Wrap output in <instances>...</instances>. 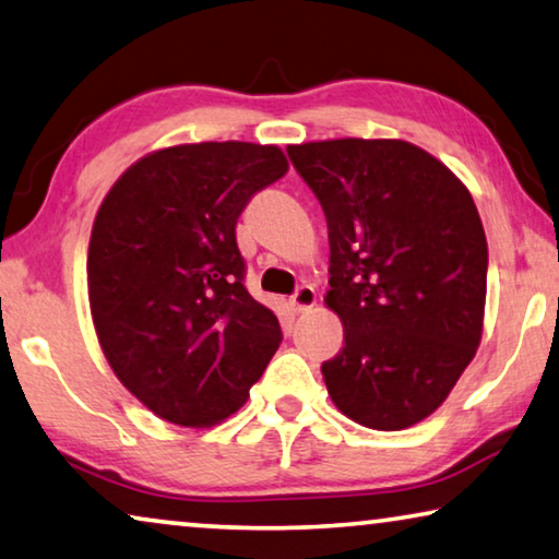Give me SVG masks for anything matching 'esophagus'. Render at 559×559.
<instances>
[{
  "mask_svg": "<svg viewBox=\"0 0 559 559\" xmlns=\"http://www.w3.org/2000/svg\"><path fill=\"white\" fill-rule=\"evenodd\" d=\"M316 306V290L311 286H300L294 296H290V308L296 313H306L308 308Z\"/></svg>",
  "mask_w": 559,
  "mask_h": 559,
  "instance_id": "1",
  "label": "esophagus"
}]
</instances>
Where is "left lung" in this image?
<instances>
[{
	"label": "left lung",
	"instance_id": "1",
	"mask_svg": "<svg viewBox=\"0 0 559 559\" xmlns=\"http://www.w3.org/2000/svg\"><path fill=\"white\" fill-rule=\"evenodd\" d=\"M328 221L325 306L345 345L325 360L345 418L403 430L445 403L483 338L487 241L465 183L401 139L288 146Z\"/></svg>",
	"mask_w": 559,
	"mask_h": 559
}]
</instances>
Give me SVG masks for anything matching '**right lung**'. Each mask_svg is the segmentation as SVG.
Listing matches in <instances>:
<instances>
[{"label":"right lung","mask_w":559,"mask_h":559,"mask_svg":"<svg viewBox=\"0 0 559 559\" xmlns=\"http://www.w3.org/2000/svg\"><path fill=\"white\" fill-rule=\"evenodd\" d=\"M286 171L278 146H168L131 164L96 211L86 259L96 335L158 418L226 420L276 353L278 318L243 286L236 221Z\"/></svg>","instance_id":"add662e5"}]
</instances>
